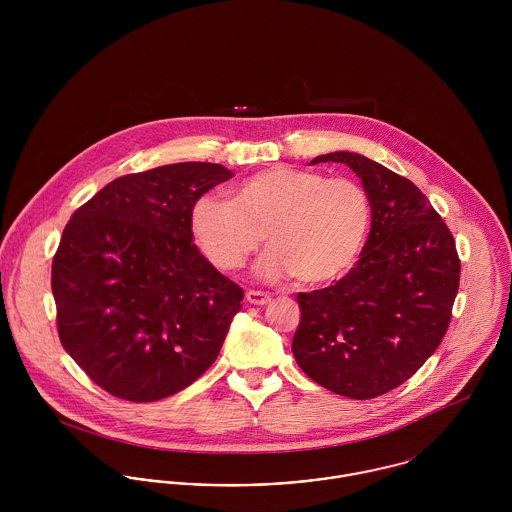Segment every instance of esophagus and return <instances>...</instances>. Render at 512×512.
<instances>
[{"instance_id": "34e87169", "label": "esophagus", "mask_w": 512, "mask_h": 512, "mask_svg": "<svg viewBox=\"0 0 512 512\" xmlns=\"http://www.w3.org/2000/svg\"><path fill=\"white\" fill-rule=\"evenodd\" d=\"M246 299H248V303L250 305H266V303H270V293L264 292H256V290H250V292H246Z\"/></svg>"}]
</instances>
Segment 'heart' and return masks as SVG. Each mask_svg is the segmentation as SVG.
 <instances>
[{
	"label": "heart",
	"mask_w": 512,
	"mask_h": 512,
	"mask_svg": "<svg viewBox=\"0 0 512 512\" xmlns=\"http://www.w3.org/2000/svg\"><path fill=\"white\" fill-rule=\"evenodd\" d=\"M370 224L365 189L349 177L276 165L244 179L232 201L201 197L191 226L205 256L222 272L244 266L264 242L258 262L264 280L295 276L303 286L343 278L357 262Z\"/></svg>",
	"instance_id": "1"
}]
</instances>
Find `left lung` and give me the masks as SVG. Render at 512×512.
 <instances>
[{
	"mask_svg": "<svg viewBox=\"0 0 512 512\" xmlns=\"http://www.w3.org/2000/svg\"><path fill=\"white\" fill-rule=\"evenodd\" d=\"M363 181L370 232L355 268L329 288L297 293L292 351L323 388L368 400L406 382L436 351L459 290L453 234L406 177L361 153L333 151Z\"/></svg>",
	"mask_w": 512,
	"mask_h": 512,
	"instance_id": "8db88e82",
	"label": "left lung"
}]
</instances>
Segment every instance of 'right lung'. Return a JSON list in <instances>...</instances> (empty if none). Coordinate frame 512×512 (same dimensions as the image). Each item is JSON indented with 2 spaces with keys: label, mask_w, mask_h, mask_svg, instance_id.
Instances as JSON below:
<instances>
[{
  "label": "right lung",
  "mask_w": 512,
  "mask_h": 512,
  "mask_svg": "<svg viewBox=\"0 0 512 512\" xmlns=\"http://www.w3.org/2000/svg\"><path fill=\"white\" fill-rule=\"evenodd\" d=\"M230 177L205 161L124 175L67 222L51 272L59 337L112 396L155 402L217 361L244 292L193 244L191 213Z\"/></svg>",
  "instance_id": "1"
}]
</instances>
